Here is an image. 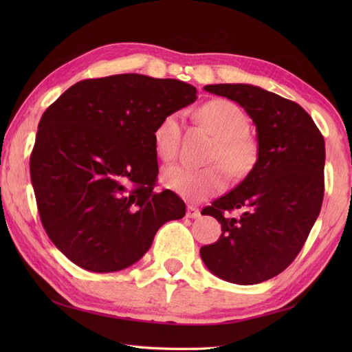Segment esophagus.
Listing matches in <instances>:
<instances>
[{
	"mask_svg": "<svg viewBox=\"0 0 352 352\" xmlns=\"http://www.w3.org/2000/svg\"><path fill=\"white\" fill-rule=\"evenodd\" d=\"M186 216L190 219H198L201 216L199 208H197L195 206H188V213H186Z\"/></svg>",
	"mask_w": 352,
	"mask_h": 352,
	"instance_id": "34e87169",
	"label": "esophagus"
}]
</instances>
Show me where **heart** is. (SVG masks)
Instances as JSON below:
<instances>
[{"instance_id": "obj_1", "label": "heart", "mask_w": 352, "mask_h": 352, "mask_svg": "<svg viewBox=\"0 0 352 352\" xmlns=\"http://www.w3.org/2000/svg\"><path fill=\"white\" fill-rule=\"evenodd\" d=\"M198 122L210 131L214 139L208 162L214 164L192 169L174 164L163 169L162 183L189 201H201L218 195L227 186V171L231 177L243 178L256 168L258 142L248 133L250 121L236 102L213 100L197 111ZM182 119L178 113L164 116L154 131V148L162 160L174 159L180 148Z\"/></svg>"}]
</instances>
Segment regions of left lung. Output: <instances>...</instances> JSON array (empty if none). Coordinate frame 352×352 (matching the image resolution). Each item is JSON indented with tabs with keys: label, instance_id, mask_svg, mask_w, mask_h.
<instances>
[{
	"label": "left lung",
	"instance_id": "8db88e82",
	"mask_svg": "<svg viewBox=\"0 0 352 352\" xmlns=\"http://www.w3.org/2000/svg\"><path fill=\"white\" fill-rule=\"evenodd\" d=\"M245 109L257 131L258 160L242 183L206 207L221 222L204 245L208 271L234 284H258L283 272L307 241L324 199L325 142L300 104L252 85H208ZM239 210L241 214L230 217Z\"/></svg>",
	"mask_w": 352,
	"mask_h": 352
}]
</instances>
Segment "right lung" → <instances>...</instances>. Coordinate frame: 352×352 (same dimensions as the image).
<instances>
[{"label":"right lung","mask_w":352,"mask_h":352,"mask_svg":"<svg viewBox=\"0 0 352 352\" xmlns=\"http://www.w3.org/2000/svg\"><path fill=\"white\" fill-rule=\"evenodd\" d=\"M197 100L172 78L118 74L78 81L45 110L30 157L42 226L72 263L116 272L136 263L184 201L154 192L155 126Z\"/></svg>","instance_id":"add662e5"}]
</instances>
